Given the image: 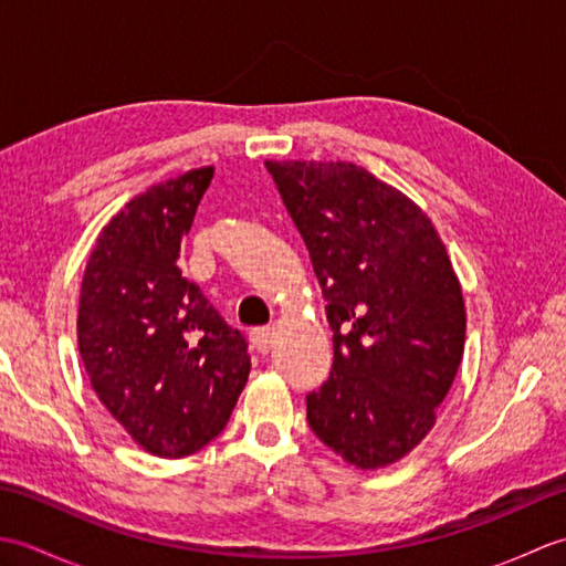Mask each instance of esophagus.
<instances>
[{
	"label": "esophagus",
	"instance_id": "esophagus-1",
	"mask_svg": "<svg viewBox=\"0 0 566 566\" xmlns=\"http://www.w3.org/2000/svg\"><path fill=\"white\" fill-rule=\"evenodd\" d=\"M250 343L258 353L268 355L272 350V343H274V331L272 328H255L250 333Z\"/></svg>",
	"mask_w": 566,
	"mask_h": 566
}]
</instances>
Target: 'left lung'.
I'll return each instance as SVG.
<instances>
[{
  "label": "left lung",
  "instance_id": "8db88e82",
  "mask_svg": "<svg viewBox=\"0 0 566 566\" xmlns=\"http://www.w3.org/2000/svg\"><path fill=\"white\" fill-rule=\"evenodd\" d=\"M264 165L328 304L333 369L306 396L308 426L345 462L389 467L436 426L462 363L467 314L448 250L418 203L365 167Z\"/></svg>",
  "mask_w": 566,
  "mask_h": 566
}]
</instances>
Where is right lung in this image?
Instances as JSON below:
<instances>
[{"label":"right lung","mask_w":566,"mask_h":566,"mask_svg":"<svg viewBox=\"0 0 566 566\" xmlns=\"http://www.w3.org/2000/svg\"><path fill=\"white\" fill-rule=\"evenodd\" d=\"M213 167L130 199L82 276L77 345L92 389L155 457H187L226 428L250 375L248 343L179 270Z\"/></svg>","instance_id":"obj_1"}]
</instances>
